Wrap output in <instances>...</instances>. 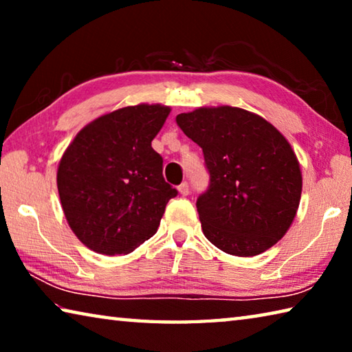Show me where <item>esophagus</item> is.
I'll return each mask as SVG.
<instances>
[{
  "mask_svg": "<svg viewBox=\"0 0 352 352\" xmlns=\"http://www.w3.org/2000/svg\"><path fill=\"white\" fill-rule=\"evenodd\" d=\"M178 192H180L182 195H188L189 194V184L186 182L182 183L180 186H178Z\"/></svg>",
  "mask_w": 352,
  "mask_h": 352,
  "instance_id": "esophagus-1",
  "label": "esophagus"
}]
</instances>
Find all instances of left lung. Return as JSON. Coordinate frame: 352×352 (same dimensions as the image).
Masks as SVG:
<instances>
[{
    "label": "left lung",
    "mask_w": 352,
    "mask_h": 352,
    "mask_svg": "<svg viewBox=\"0 0 352 352\" xmlns=\"http://www.w3.org/2000/svg\"><path fill=\"white\" fill-rule=\"evenodd\" d=\"M177 124L201 147L211 183L197 199L201 230L222 252L248 258L287 233L301 200L302 175L290 142L253 111L199 107Z\"/></svg>",
    "instance_id": "left-lung-1"
}]
</instances>
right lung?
<instances>
[{"label":"right lung","instance_id":"1","mask_svg":"<svg viewBox=\"0 0 352 352\" xmlns=\"http://www.w3.org/2000/svg\"><path fill=\"white\" fill-rule=\"evenodd\" d=\"M170 107L138 104L88 122L63 152L57 189L65 219L83 245L129 254L157 233L177 189L164 182L152 141Z\"/></svg>","mask_w":352,"mask_h":352}]
</instances>
